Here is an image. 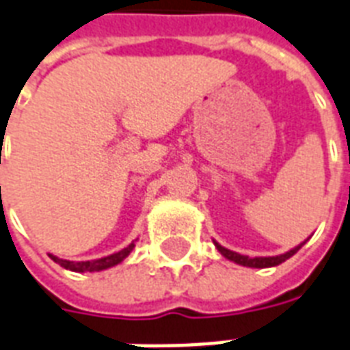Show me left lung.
<instances>
[{"label":"left lung","mask_w":350,"mask_h":350,"mask_svg":"<svg viewBox=\"0 0 350 350\" xmlns=\"http://www.w3.org/2000/svg\"><path fill=\"white\" fill-rule=\"evenodd\" d=\"M305 244V242H303ZM301 244V246H303ZM215 246H217V250L220 253H222L224 257L229 258V260H233V262L237 264H242V266H250V268H270V266H277V264L284 262L286 258H290L293 255V253H297L301 250V246L293 247V250H290L288 253H284V255H277V257H255V258H250L246 257V255H240V253H234L231 252V250H226V247H222L220 244H217L215 242Z\"/></svg>","instance_id":"8db88e82"}]
</instances>
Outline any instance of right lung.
Segmentation results:
<instances>
[{"label":"right lung","mask_w":350,"mask_h":350,"mask_svg":"<svg viewBox=\"0 0 350 350\" xmlns=\"http://www.w3.org/2000/svg\"><path fill=\"white\" fill-rule=\"evenodd\" d=\"M133 246H135V244L132 242L130 246H126L124 250H121V252L113 253V255L97 258V260H84V262H69V260H62V258L53 257V255H51V258H53L55 262L60 264L62 268H66V270L80 271V273H84V271H100V270H106V268H111V266H116V264L122 262V260L130 255Z\"/></svg>","instance_id":"1"}]
</instances>
